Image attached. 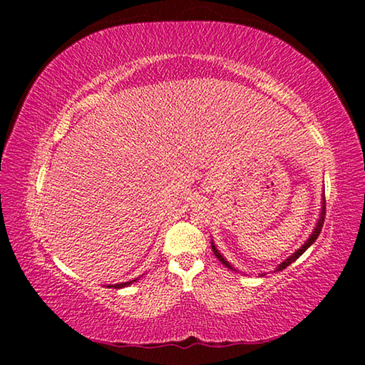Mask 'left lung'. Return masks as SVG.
<instances>
[{
    "mask_svg": "<svg viewBox=\"0 0 365 365\" xmlns=\"http://www.w3.org/2000/svg\"><path fill=\"white\" fill-rule=\"evenodd\" d=\"M324 220H325V195H322V207H320V214H319L317 224H316V227H314V230H312V233H311V235H309V238L306 240V242H304V245H302L299 250H296V251L293 252V255H292V256H288V257L285 259V261H283V262H280L279 265H277V267H275V270H277V272H279V270H283V269H287V267H288V265H289V264H292V262H294V261H296V259H298V257H299V256L302 255V252H304V251H306L307 248H311V245H312L314 242H316V240H317V237H319V233H320V230H322ZM211 246H212V251H214V255H215V257H217V259H219V261H220L222 264H225L228 269H232V270H235V272H238L237 269H235V267H233V265H232L230 262H228V261H227V259H225L224 256H222V255H220V251H219L217 248H215V245H214V242H211ZM259 275H262V274H259Z\"/></svg>",
    "mask_w": 365,
    "mask_h": 365,
    "instance_id": "obj_1",
    "label": "left lung"
}]
</instances>
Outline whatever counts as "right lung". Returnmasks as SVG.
Instances as JSON below:
<instances>
[{"label":"right lung","instance_id":"1","mask_svg":"<svg viewBox=\"0 0 365 365\" xmlns=\"http://www.w3.org/2000/svg\"><path fill=\"white\" fill-rule=\"evenodd\" d=\"M138 279H135V280H130V282H122V283H114V285H108V288H123V287H128V285H132L133 282H137Z\"/></svg>","mask_w":365,"mask_h":365}]
</instances>
